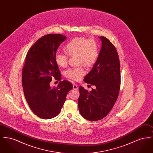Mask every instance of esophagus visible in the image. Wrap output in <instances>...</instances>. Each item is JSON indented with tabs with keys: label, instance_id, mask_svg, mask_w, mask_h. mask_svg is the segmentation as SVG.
Masks as SVG:
<instances>
[{
	"label": "esophagus",
	"instance_id": "34e87169",
	"mask_svg": "<svg viewBox=\"0 0 153 153\" xmlns=\"http://www.w3.org/2000/svg\"><path fill=\"white\" fill-rule=\"evenodd\" d=\"M73 88L74 89H78V86L76 84H73Z\"/></svg>",
	"mask_w": 153,
	"mask_h": 153
}]
</instances>
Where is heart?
<instances>
[{"mask_svg":"<svg viewBox=\"0 0 153 153\" xmlns=\"http://www.w3.org/2000/svg\"><path fill=\"white\" fill-rule=\"evenodd\" d=\"M65 53H57L54 60L57 65L64 67L68 63V56H77V62L90 67L95 64L99 57L98 45L94 39H87L85 37H75L66 44L64 47ZM85 69L82 66L69 68L66 71V77L72 80H80L85 74Z\"/></svg>","mask_w":153,"mask_h":153,"instance_id":"obj_1","label":"heart"}]
</instances>
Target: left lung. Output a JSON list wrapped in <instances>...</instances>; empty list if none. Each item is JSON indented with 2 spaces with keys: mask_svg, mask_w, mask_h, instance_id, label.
<instances>
[{
  "mask_svg": "<svg viewBox=\"0 0 153 153\" xmlns=\"http://www.w3.org/2000/svg\"><path fill=\"white\" fill-rule=\"evenodd\" d=\"M102 48L96 63L84 82L95 85L88 92L79 87L78 105L80 114L90 121L106 117L117 101L120 87V67L117 49L105 36H100Z\"/></svg>",
  "mask_w": 153,
  "mask_h": 153,
  "instance_id": "8db88e82",
  "label": "left lung"
}]
</instances>
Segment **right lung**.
Masks as SVG:
<instances>
[{
  "label": "right lung",
  "instance_id": "obj_1",
  "mask_svg": "<svg viewBox=\"0 0 153 153\" xmlns=\"http://www.w3.org/2000/svg\"><path fill=\"white\" fill-rule=\"evenodd\" d=\"M66 39L60 34L42 36L30 48L23 68L22 82L25 99L31 111L44 119L58 115L66 95L73 88L72 84L66 80L60 81L57 88L50 87L53 78L61 79L54 56Z\"/></svg>",
  "mask_w": 153,
  "mask_h": 153
}]
</instances>
